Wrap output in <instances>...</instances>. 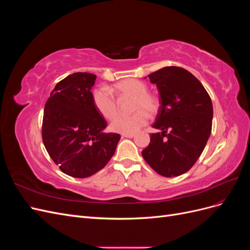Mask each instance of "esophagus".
I'll return each instance as SVG.
<instances>
[{"mask_svg": "<svg viewBox=\"0 0 250 250\" xmlns=\"http://www.w3.org/2000/svg\"><path fill=\"white\" fill-rule=\"evenodd\" d=\"M134 133H123L122 138H133Z\"/></svg>", "mask_w": 250, "mask_h": 250, "instance_id": "34e87169", "label": "esophagus"}]
</instances>
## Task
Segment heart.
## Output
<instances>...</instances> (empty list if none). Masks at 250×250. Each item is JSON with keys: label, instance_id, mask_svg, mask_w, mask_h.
Listing matches in <instances>:
<instances>
[{"label": "heart", "instance_id": "b5f03b06", "mask_svg": "<svg viewBox=\"0 0 250 250\" xmlns=\"http://www.w3.org/2000/svg\"><path fill=\"white\" fill-rule=\"evenodd\" d=\"M112 90L119 97H131V111H134L130 116H120L112 121L110 128L115 132L134 133L148 123V116H155L160 108V101L148 93L147 85L140 80H121L112 85ZM92 100L96 110L104 119L112 120L118 115L117 101L107 88H95Z\"/></svg>", "mask_w": 250, "mask_h": 250}]
</instances>
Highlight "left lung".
<instances>
[{"mask_svg":"<svg viewBox=\"0 0 250 250\" xmlns=\"http://www.w3.org/2000/svg\"><path fill=\"white\" fill-rule=\"evenodd\" d=\"M160 93L161 106L142 151L160 175L174 177L190 170L201 155L211 132L213 104L201 82L179 66H166L148 75Z\"/></svg>","mask_w":250,"mask_h":250,"instance_id":"1","label":"left lung"}]
</instances>
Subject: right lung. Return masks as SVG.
<instances>
[{
  "instance_id": "1",
  "label": "right lung",
  "mask_w": 250,
  "mask_h": 250,
  "mask_svg": "<svg viewBox=\"0 0 250 250\" xmlns=\"http://www.w3.org/2000/svg\"><path fill=\"white\" fill-rule=\"evenodd\" d=\"M96 75L74 73L59 81L43 110L42 135L50 157L66 175L92 176L115 154L120 134L103 130L107 123L93 104Z\"/></svg>"
}]
</instances>
